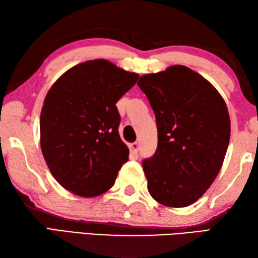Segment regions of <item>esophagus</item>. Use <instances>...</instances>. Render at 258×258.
Returning a JSON list of instances; mask_svg holds the SVG:
<instances>
[{"label": "esophagus", "mask_w": 258, "mask_h": 258, "mask_svg": "<svg viewBox=\"0 0 258 258\" xmlns=\"http://www.w3.org/2000/svg\"><path fill=\"white\" fill-rule=\"evenodd\" d=\"M130 151H131V153H133V154L138 155V151H139V143H138V142H135V143H132L130 145Z\"/></svg>", "instance_id": "1"}]
</instances>
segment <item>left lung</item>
Instances as JSON below:
<instances>
[{"label":"left lung","mask_w":258,"mask_h":258,"mask_svg":"<svg viewBox=\"0 0 258 258\" xmlns=\"http://www.w3.org/2000/svg\"><path fill=\"white\" fill-rule=\"evenodd\" d=\"M154 111L158 143L143 161L147 189L160 204L186 207L221 171L231 138L226 103L210 82L184 65L141 76Z\"/></svg>","instance_id":"8db88e82"}]
</instances>
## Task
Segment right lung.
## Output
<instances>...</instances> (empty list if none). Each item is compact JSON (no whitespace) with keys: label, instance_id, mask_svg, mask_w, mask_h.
Here are the masks:
<instances>
[{"label":"right lung","instance_id":"obj_1","mask_svg":"<svg viewBox=\"0 0 258 258\" xmlns=\"http://www.w3.org/2000/svg\"><path fill=\"white\" fill-rule=\"evenodd\" d=\"M138 79L98 58L71 68L48 90L40 117L41 150L65 189L95 197L114 185L130 153L118 134L116 103Z\"/></svg>","mask_w":258,"mask_h":258}]
</instances>
